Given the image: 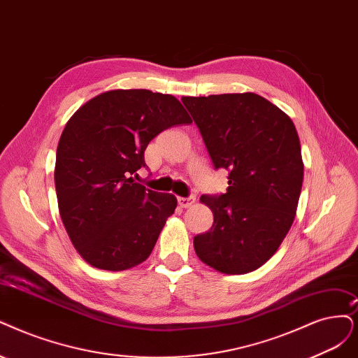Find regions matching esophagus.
Instances as JSON below:
<instances>
[{
  "label": "esophagus",
  "mask_w": 358,
  "mask_h": 358,
  "mask_svg": "<svg viewBox=\"0 0 358 358\" xmlns=\"http://www.w3.org/2000/svg\"><path fill=\"white\" fill-rule=\"evenodd\" d=\"M194 202H196V197H194V196L178 197V205H180L181 208H190Z\"/></svg>",
  "instance_id": "1"
}]
</instances>
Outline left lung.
<instances>
[{"instance_id":"8db88e82","label":"left lung","mask_w":358,"mask_h":358,"mask_svg":"<svg viewBox=\"0 0 358 358\" xmlns=\"http://www.w3.org/2000/svg\"><path fill=\"white\" fill-rule=\"evenodd\" d=\"M214 166L229 171L227 192L202 196L214 224L193 239L196 255L224 274L259 268L292 226L303 178L296 128L254 92L182 97Z\"/></svg>"}]
</instances>
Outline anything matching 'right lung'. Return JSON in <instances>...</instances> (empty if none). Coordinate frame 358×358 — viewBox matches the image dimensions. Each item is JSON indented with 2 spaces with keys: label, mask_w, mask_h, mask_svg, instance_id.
<instances>
[{
  "label": "right lung",
  "mask_w": 358,
  "mask_h": 358,
  "mask_svg": "<svg viewBox=\"0 0 358 358\" xmlns=\"http://www.w3.org/2000/svg\"><path fill=\"white\" fill-rule=\"evenodd\" d=\"M182 104L149 90H112L79 108L56 153L55 182L63 226L90 266L122 271L149 258L177 197L136 182L150 140L190 124Z\"/></svg>",
  "instance_id": "1"
}]
</instances>
